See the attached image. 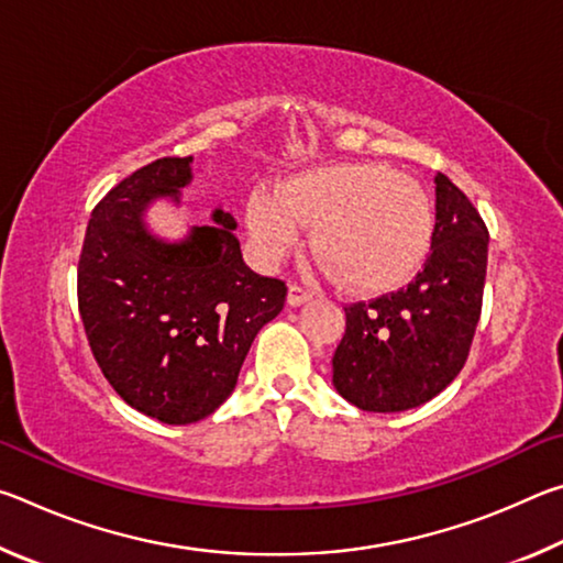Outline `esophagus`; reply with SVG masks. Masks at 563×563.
I'll use <instances>...</instances> for the list:
<instances>
[{"mask_svg": "<svg viewBox=\"0 0 563 563\" xmlns=\"http://www.w3.org/2000/svg\"><path fill=\"white\" fill-rule=\"evenodd\" d=\"M312 298V292L308 288H302V285L292 283L290 290H288V305H292V308H298V305L308 302Z\"/></svg>", "mask_w": 563, "mask_h": 563, "instance_id": "34e87169", "label": "esophagus"}]
</instances>
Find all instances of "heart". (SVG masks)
I'll use <instances>...</instances> for the list:
<instances>
[{"mask_svg": "<svg viewBox=\"0 0 563 563\" xmlns=\"http://www.w3.org/2000/svg\"><path fill=\"white\" fill-rule=\"evenodd\" d=\"M245 223L263 258L280 261L316 228V251L355 290L402 285L430 251L434 206L412 176L383 164L320 166L258 188L247 198Z\"/></svg>", "mask_w": 563, "mask_h": 563, "instance_id": "b5f03b06", "label": "heart"}]
</instances>
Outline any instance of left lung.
I'll return each instance as SVG.
<instances>
[{"instance_id":"obj_1","label":"left lung","mask_w":563,"mask_h":563,"mask_svg":"<svg viewBox=\"0 0 563 563\" xmlns=\"http://www.w3.org/2000/svg\"><path fill=\"white\" fill-rule=\"evenodd\" d=\"M434 233L422 271L405 288L345 308L332 385L365 412L424 405L460 375L482 316L489 231L444 174H437Z\"/></svg>"}]
</instances>
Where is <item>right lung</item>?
I'll list each match as a JSON object with an SVG mask.
<instances>
[{"mask_svg": "<svg viewBox=\"0 0 563 563\" xmlns=\"http://www.w3.org/2000/svg\"><path fill=\"white\" fill-rule=\"evenodd\" d=\"M190 156L133 170L91 211L76 295L93 360L123 402L166 424L208 417L233 393L258 330L288 285L243 263L235 221L221 208L184 243L141 225L158 196L178 198Z\"/></svg>", "mask_w": 563, "mask_h": 563, "instance_id": "1", "label": "right lung"}]
</instances>
